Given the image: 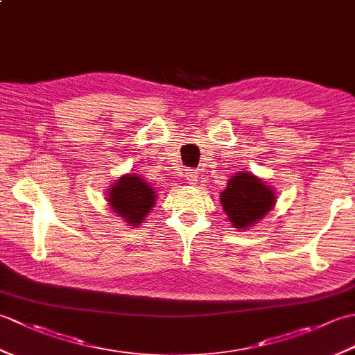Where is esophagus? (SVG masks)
<instances>
[{
    "mask_svg": "<svg viewBox=\"0 0 355 355\" xmlns=\"http://www.w3.org/2000/svg\"><path fill=\"white\" fill-rule=\"evenodd\" d=\"M184 177H186L187 183H189V184H195L198 182V173H197V171H193V169H187Z\"/></svg>",
    "mask_w": 355,
    "mask_h": 355,
    "instance_id": "esophagus-1",
    "label": "esophagus"
}]
</instances>
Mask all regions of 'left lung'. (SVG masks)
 Masks as SVG:
<instances>
[{
    "mask_svg": "<svg viewBox=\"0 0 355 355\" xmlns=\"http://www.w3.org/2000/svg\"><path fill=\"white\" fill-rule=\"evenodd\" d=\"M221 205L235 229L252 227L271 209L276 197L271 187L250 172H238L221 192Z\"/></svg>",
    "mask_w": 355,
    "mask_h": 355,
    "instance_id": "obj_1",
    "label": "left lung"
}]
</instances>
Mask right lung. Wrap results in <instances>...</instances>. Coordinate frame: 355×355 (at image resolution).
Listing matches in <instances>:
<instances>
[{
    "label": "right lung",
    "instance_id": "add662e5",
    "mask_svg": "<svg viewBox=\"0 0 355 355\" xmlns=\"http://www.w3.org/2000/svg\"><path fill=\"white\" fill-rule=\"evenodd\" d=\"M157 195L141 177L126 173L108 189V205L123 220L137 227L154 207Z\"/></svg>",
    "mask_w": 355,
    "mask_h": 355
}]
</instances>
